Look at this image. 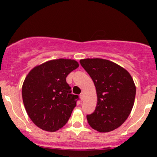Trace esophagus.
<instances>
[{"instance_id": "34e87169", "label": "esophagus", "mask_w": 157, "mask_h": 157, "mask_svg": "<svg viewBox=\"0 0 157 157\" xmlns=\"http://www.w3.org/2000/svg\"><path fill=\"white\" fill-rule=\"evenodd\" d=\"M80 97L81 100H84V98H85V93L83 92V91H82V92L80 94Z\"/></svg>"}]
</instances>
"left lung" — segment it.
<instances>
[{"mask_svg": "<svg viewBox=\"0 0 157 157\" xmlns=\"http://www.w3.org/2000/svg\"><path fill=\"white\" fill-rule=\"evenodd\" d=\"M96 87L97 102L93 113L87 115L92 128L99 132L112 131L128 117L133 109L136 86L127 70L101 58L80 60Z\"/></svg>", "mask_w": 157, "mask_h": 157, "instance_id": "8db88e82", "label": "left lung"}]
</instances>
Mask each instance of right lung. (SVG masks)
<instances>
[{"label":"right lung","instance_id":"add662e5","mask_svg":"<svg viewBox=\"0 0 157 157\" xmlns=\"http://www.w3.org/2000/svg\"><path fill=\"white\" fill-rule=\"evenodd\" d=\"M79 66L71 59L52 60L34 67L25 78L22 97L29 118L42 130L54 132L66 125L77 105L66 77Z\"/></svg>","mask_w":157,"mask_h":157}]
</instances>
